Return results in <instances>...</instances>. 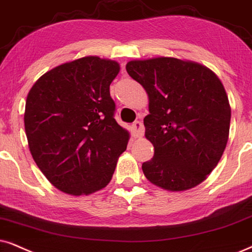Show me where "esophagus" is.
Wrapping results in <instances>:
<instances>
[{"mask_svg": "<svg viewBox=\"0 0 252 252\" xmlns=\"http://www.w3.org/2000/svg\"><path fill=\"white\" fill-rule=\"evenodd\" d=\"M132 133L133 137H136V138H139V137L144 135V126H143L142 122L136 121V122L132 124Z\"/></svg>", "mask_w": 252, "mask_h": 252, "instance_id": "esophagus-1", "label": "esophagus"}]
</instances>
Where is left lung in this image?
Wrapping results in <instances>:
<instances>
[{
	"instance_id": "8db88e82",
	"label": "left lung",
	"mask_w": 252,
	"mask_h": 252,
	"mask_svg": "<svg viewBox=\"0 0 252 252\" xmlns=\"http://www.w3.org/2000/svg\"><path fill=\"white\" fill-rule=\"evenodd\" d=\"M126 68L149 96L145 137L155 155L142 165L144 176L172 192L201 184L229 137L231 109L218 75L197 63L168 57L131 60Z\"/></svg>"
}]
</instances>
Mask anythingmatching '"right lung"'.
<instances>
[{
    "mask_svg": "<svg viewBox=\"0 0 252 252\" xmlns=\"http://www.w3.org/2000/svg\"><path fill=\"white\" fill-rule=\"evenodd\" d=\"M114 60L89 56L57 66L29 92L24 126L31 155L53 186L71 195L106 187L129 132L116 120Z\"/></svg>",
    "mask_w": 252,
    "mask_h": 252,
    "instance_id": "right-lung-1",
    "label": "right lung"
}]
</instances>
